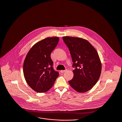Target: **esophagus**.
<instances>
[{
    "instance_id": "34e87169",
    "label": "esophagus",
    "mask_w": 122,
    "mask_h": 122,
    "mask_svg": "<svg viewBox=\"0 0 122 122\" xmlns=\"http://www.w3.org/2000/svg\"><path fill=\"white\" fill-rule=\"evenodd\" d=\"M66 70H61V71H60V72H61V73H63V72H64Z\"/></svg>"
}]
</instances>
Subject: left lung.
I'll return each instance as SVG.
<instances>
[{"instance_id":"left-lung-1","label":"left lung","mask_w":122,"mask_h":122,"mask_svg":"<svg viewBox=\"0 0 122 122\" xmlns=\"http://www.w3.org/2000/svg\"><path fill=\"white\" fill-rule=\"evenodd\" d=\"M63 40L70 52L73 78L69 81L76 91H89L98 81L102 71L101 62L95 49L87 41L80 38L65 36Z\"/></svg>"}]
</instances>
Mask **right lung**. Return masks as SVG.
<instances>
[{
  "label": "right lung",
  "instance_id": "add662e5",
  "mask_svg": "<svg viewBox=\"0 0 122 122\" xmlns=\"http://www.w3.org/2000/svg\"><path fill=\"white\" fill-rule=\"evenodd\" d=\"M59 41L57 37L44 39L34 45L25 58L23 73L27 83L38 92H45L53 85L59 73L54 71L51 57Z\"/></svg>",
  "mask_w": 122,
  "mask_h": 122
}]
</instances>
